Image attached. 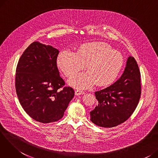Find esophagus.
Returning a JSON list of instances; mask_svg holds the SVG:
<instances>
[{"label": "esophagus", "instance_id": "34e87169", "mask_svg": "<svg viewBox=\"0 0 158 158\" xmlns=\"http://www.w3.org/2000/svg\"><path fill=\"white\" fill-rule=\"evenodd\" d=\"M75 94H76V95H83V94H85V92H83V91H81L80 89H77V90H76V92H75Z\"/></svg>", "mask_w": 158, "mask_h": 158}]
</instances>
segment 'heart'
<instances>
[{"label": "heart", "instance_id": "heart-1", "mask_svg": "<svg viewBox=\"0 0 158 158\" xmlns=\"http://www.w3.org/2000/svg\"><path fill=\"white\" fill-rule=\"evenodd\" d=\"M122 54L104 42L81 45L76 52L71 50L62 51L57 58L58 67L66 77H71L82 68L84 72L71 77L69 85L78 89H87L97 84L105 86L117 77L123 64Z\"/></svg>", "mask_w": 158, "mask_h": 158}]
</instances>
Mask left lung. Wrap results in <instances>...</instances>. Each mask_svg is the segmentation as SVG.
I'll list each match as a JSON object with an SVG mask.
<instances>
[{"instance_id": "8db88e82", "label": "left lung", "mask_w": 158, "mask_h": 158, "mask_svg": "<svg viewBox=\"0 0 158 158\" xmlns=\"http://www.w3.org/2000/svg\"><path fill=\"white\" fill-rule=\"evenodd\" d=\"M140 72L133 57H129L120 78L105 89L95 92L98 105L90 112V120L102 127H113L133 113L141 97Z\"/></svg>"}]
</instances>
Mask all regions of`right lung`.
<instances>
[{
	"label": "right lung",
	"instance_id": "add662e5",
	"mask_svg": "<svg viewBox=\"0 0 158 158\" xmlns=\"http://www.w3.org/2000/svg\"><path fill=\"white\" fill-rule=\"evenodd\" d=\"M57 49L38 41L23 52L16 69L15 88L24 111L35 120L47 123L63 117L74 90L64 86L57 66Z\"/></svg>",
	"mask_w": 158,
	"mask_h": 158
}]
</instances>
